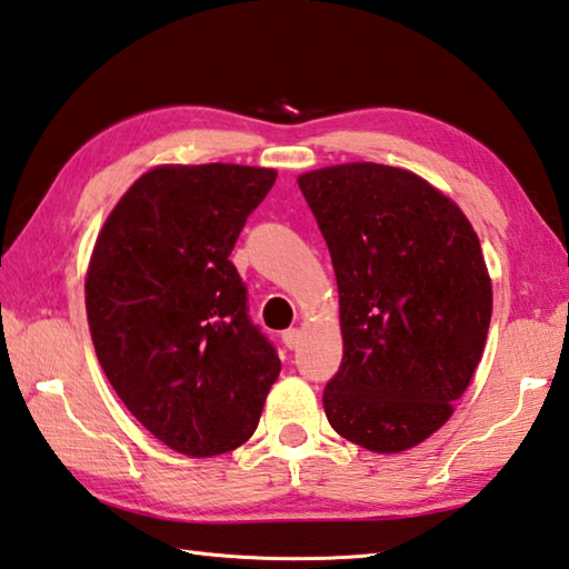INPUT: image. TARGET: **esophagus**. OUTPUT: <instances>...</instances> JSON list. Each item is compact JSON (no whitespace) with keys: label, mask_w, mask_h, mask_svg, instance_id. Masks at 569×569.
<instances>
[{"label":"esophagus","mask_w":569,"mask_h":569,"mask_svg":"<svg viewBox=\"0 0 569 569\" xmlns=\"http://www.w3.org/2000/svg\"><path fill=\"white\" fill-rule=\"evenodd\" d=\"M283 343H286V348H298V343H301V330L298 328H288V330H283Z\"/></svg>","instance_id":"1"}]
</instances>
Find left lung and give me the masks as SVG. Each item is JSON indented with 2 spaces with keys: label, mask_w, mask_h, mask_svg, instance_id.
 I'll return each instance as SVG.
<instances>
[{
  "label": "left lung",
  "mask_w": 569,
  "mask_h": 569,
  "mask_svg": "<svg viewBox=\"0 0 569 569\" xmlns=\"http://www.w3.org/2000/svg\"><path fill=\"white\" fill-rule=\"evenodd\" d=\"M298 186L338 283L343 360L326 418L366 450L416 448L450 420L482 358L492 283L478 233L408 169L338 163Z\"/></svg>",
  "instance_id": "obj_1"
}]
</instances>
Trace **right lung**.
Returning a JSON list of instances; mask_svg holds the SVG:
<instances>
[{"label":"right lung","instance_id":"obj_1","mask_svg":"<svg viewBox=\"0 0 569 569\" xmlns=\"http://www.w3.org/2000/svg\"><path fill=\"white\" fill-rule=\"evenodd\" d=\"M273 183L263 167L161 163L113 206L89 258L99 363L131 416L189 458L243 446L281 373L229 261Z\"/></svg>","mask_w":569,"mask_h":569}]
</instances>
